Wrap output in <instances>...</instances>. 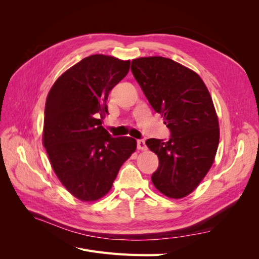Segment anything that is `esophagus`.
Here are the masks:
<instances>
[{"label":"esophagus","mask_w":259,"mask_h":259,"mask_svg":"<svg viewBox=\"0 0 259 259\" xmlns=\"http://www.w3.org/2000/svg\"><path fill=\"white\" fill-rule=\"evenodd\" d=\"M137 149H139V150H146L147 146H146L145 140H143V139L137 140Z\"/></svg>","instance_id":"obj_1"}]
</instances>
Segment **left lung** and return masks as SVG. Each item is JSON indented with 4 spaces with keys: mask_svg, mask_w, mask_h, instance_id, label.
Segmentation results:
<instances>
[{
    "mask_svg": "<svg viewBox=\"0 0 259 259\" xmlns=\"http://www.w3.org/2000/svg\"><path fill=\"white\" fill-rule=\"evenodd\" d=\"M131 70L170 132L168 140H146L159 158L152 183L168 198H184L199 186L215 159L219 127L213 100L197 73L169 58L133 59Z\"/></svg>",
    "mask_w": 259,
    "mask_h": 259,
    "instance_id": "1",
    "label": "left lung"
}]
</instances>
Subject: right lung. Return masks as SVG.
I'll use <instances>...</instances> for the list:
<instances>
[{
  "instance_id": "obj_1",
  "label": "right lung",
  "mask_w": 259,
  "mask_h": 259,
  "mask_svg": "<svg viewBox=\"0 0 259 259\" xmlns=\"http://www.w3.org/2000/svg\"><path fill=\"white\" fill-rule=\"evenodd\" d=\"M128 70L130 60L92 55L61 74L48 95L43 145L60 183L79 200L106 195L136 150L134 138L112 137L101 125L109 93Z\"/></svg>"
}]
</instances>
